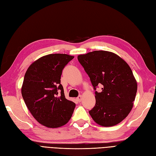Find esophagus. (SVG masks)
<instances>
[{
    "instance_id": "obj_1",
    "label": "esophagus",
    "mask_w": 156,
    "mask_h": 156,
    "mask_svg": "<svg viewBox=\"0 0 156 156\" xmlns=\"http://www.w3.org/2000/svg\"><path fill=\"white\" fill-rule=\"evenodd\" d=\"M76 99H77V101H78V102H81L82 99V98L81 95H79V96L76 98Z\"/></svg>"
}]
</instances>
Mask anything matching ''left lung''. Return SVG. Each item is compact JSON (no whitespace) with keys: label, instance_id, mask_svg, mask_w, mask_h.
Instances as JSON below:
<instances>
[{"label":"left lung","instance_id":"8db88e82","mask_svg":"<svg viewBox=\"0 0 156 156\" xmlns=\"http://www.w3.org/2000/svg\"><path fill=\"white\" fill-rule=\"evenodd\" d=\"M95 91V105L89 111L102 126H113L123 121L134 105L137 82L129 65L112 52L94 51L78 56Z\"/></svg>","mask_w":156,"mask_h":156}]
</instances>
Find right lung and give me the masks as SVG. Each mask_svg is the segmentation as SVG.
I'll use <instances>...</instances> for the list:
<instances>
[{"label": "right lung", "mask_w": 156, "mask_h": 156, "mask_svg": "<svg viewBox=\"0 0 156 156\" xmlns=\"http://www.w3.org/2000/svg\"><path fill=\"white\" fill-rule=\"evenodd\" d=\"M74 58L66 54H49L27 69L22 95L31 114L41 125L58 128L69 121L76 104L65 98L61 84L62 71Z\"/></svg>", "instance_id": "obj_1"}]
</instances>
